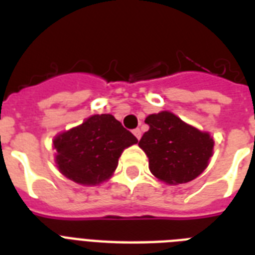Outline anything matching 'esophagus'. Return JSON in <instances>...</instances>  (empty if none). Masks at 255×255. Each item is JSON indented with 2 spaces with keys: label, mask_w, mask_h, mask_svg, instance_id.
<instances>
[{
  "label": "esophagus",
  "mask_w": 255,
  "mask_h": 255,
  "mask_svg": "<svg viewBox=\"0 0 255 255\" xmlns=\"http://www.w3.org/2000/svg\"><path fill=\"white\" fill-rule=\"evenodd\" d=\"M133 135L136 136V139H140L141 137V131H140L139 128H136V129H133Z\"/></svg>",
  "instance_id": "34e87169"
}]
</instances>
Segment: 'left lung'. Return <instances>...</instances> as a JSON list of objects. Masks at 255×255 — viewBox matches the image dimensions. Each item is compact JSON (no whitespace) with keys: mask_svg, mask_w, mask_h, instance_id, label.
Segmentation results:
<instances>
[{"mask_svg":"<svg viewBox=\"0 0 255 255\" xmlns=\"http://www.w3.org/2000/svg\"><path fill=\"white\" fill-rule=\"evenodd\" d=\"M149 126L139 147L149 160L152 174L169 185L200 176L213 155L214 141L208 132L192 127L169 111L147 116Z\"/></svg>","mask_w":255,"mask_h":255,"instance_id":"8db88e82","label":"left lung"}]
</instances>
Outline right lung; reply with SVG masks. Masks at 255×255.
Segmentation results:
<instances>
[{
    "mask_svg": "<svg viewBox=\"0 0 255 255\" xmlns=\"http://www.w3.org/2000/svg\"><path fill=\"white\" fill-rule=\"evenodd\" d=\"M53 143L63 176L82 185H96L111 177L120 155L137 139L114 116L102 114L57 135Z\"/></svg>",
    "mask_w": 255,
    "mask_h": 255,
    "instance_id": "obj_1",
    "label": "right lung"
}]
</instances>
